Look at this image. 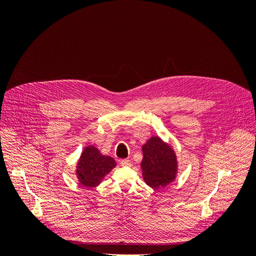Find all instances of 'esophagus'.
<instances>
[{"label": "esophagus", "instance_id": "esophagus-1", "mask_svg": "<svg viewBox=\"0 0 256 256\" xmlns=\"http://www.w3.org/2000/svg\"><path fill=\"white\" fill-rule=\"evenodd\" d=\"M120 166H131V162L128 159H122V160H120Z\"/></svg>", "mask_w": 256, "mask_h": 256}]
</instances>
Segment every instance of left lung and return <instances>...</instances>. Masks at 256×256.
<instances>
[{
	"label": "left lung",
	"mask_w": 256,
	"mask_h": 256,
	"mask_svg": "<svg viewBox=\"0 0 256 256\" xmlns=\"http://www.w3.org/2000/svg\"><path fill=\"white\" fill-rule=\"evenodd\" d=\"M143 177L154 189L166 187L175 178L177 162L171 147L161 138L154 136L142 147Z\"/></svg>",
	"instance_id": "obj_1"
}]
</instances>
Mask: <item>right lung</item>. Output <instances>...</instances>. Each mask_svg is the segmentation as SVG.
<instances>
[{"mask_svg":"<svg viewBox=\"0 0 256 256\" xmlns=\"http://www.w3.org/2000/svg\"><path fill=\"white\" fill-rule=\"evenodd\" d=\"M115 164L113 158L104 156L94 146H88L80 158L76 175L85 187H95Z\"/></svg>","mask_w":256,"mask_h":256,"instance_id":"add662e5","label":"right lung"}]
</instances>
